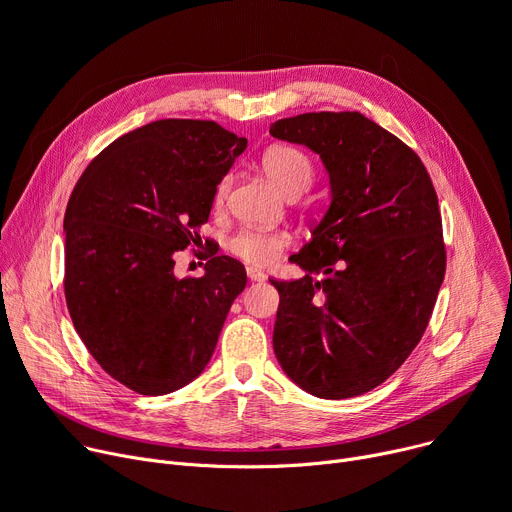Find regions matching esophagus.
Wrapping results in <instances>:
<instances>
[{
    "label": "esophagus",
    "mask_w": 512,
    "mask_h": 512,
    "mask_svg": "<svg viewBox=\"0 0 512 512\" xmlns=\"http://www.w3.org/2000/svg\"><path fill=\"white\" fill-rule=\"evenodd\" d=\"M247 277L251 282H263L265 280V273L259 271L257 267H247Z\"/></svg>",
    "instance_id": "1"
}]
</instances>
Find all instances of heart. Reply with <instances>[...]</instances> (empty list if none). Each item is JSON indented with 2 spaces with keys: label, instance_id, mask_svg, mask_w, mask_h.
Wrapping results in <instances>:
<instances>
[{
  "label": "heart",
  "instance_id": "obj_1",
  "mask_svg": "<svg viewBox=\"0 0 512 512\" xmlns=\"http://www.w3.org/2000/svg\"><path fill=\"white\" fill-rule=\"evenodd\" d=\"M261 167L267 175V179L280 190L286 198L300 196L306 192L314 177L312 161L306 153H302L296 147L290 145H275L269 147L261 157ZM230 188V179L224 177L216 185L214 192V204L220 206L226 198V192ZM290 245V237L284 232H259V230H243L237 237L230 241V251L243 261L267 267L271 265L282 249Z\"/></svg>",
  "mask_w": 512,
  "mask_h": 512
}]
</instances>
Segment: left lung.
<instances>
[{
  "label": "left lung",
  "mask_w": 512,
  "mask_h": 512,
  "mask_svg": "<svg viewBox=\"0 0 512 512\" xmlns=\"http://www.w3.org/2000/svg\"><path fill=\"white\" fill-rule=\"evenodd\" d=\"M269 134L318 155L331 196L290 257L306 275L269 280L280 292L275 357L312 396H359L394 374L429 324L445 277L435 188L418 155L359 112H308Z\"/></svg>",
  "instance_id": "8db88e82"
}]
</instances>
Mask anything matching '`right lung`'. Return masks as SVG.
Instances as JSON below:
<instances>
[{
  "instance_id": "right-lung-1",
  "label": "right lung",
  "mask_w": 512,
  "mask_h": 512,
  "mask_svg": "<svg viewBox=\"0 0 512 512\" xmlns=\"http://www.w3.org/2000/svg\"><path fill=\"white\" fill-rule=\"evenodd\" d=\"M247 138L210 120H157L122 134L79 177L65 212V298L104 371L161 396L206 369L245 267L212 257L202 277L175 275L200 241L214 192Z\"/></svg>"
}]
</instances>
